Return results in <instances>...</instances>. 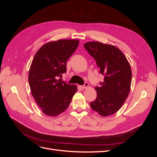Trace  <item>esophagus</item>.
<instances>
[{"instance_id":"obj_1","label":"esophagus","mask_w":157,"mask_h":157,"mask_svg":"<svg viewBox=\"0 0 157 157\" xmlns=\"http://www.w3.org/2000/svg\"><path fill=\"white\" fill-rule=\"evenodd\" d=\"M88 86H89L88 83V82H85L83 86H80V88H81L82 89H86V88H88Z\"/></svg>"}]
</instances>
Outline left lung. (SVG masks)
I'll list each match as a JSON object with an SVG mask.
<instances>
[{
    "label": "left lung",
    "mask_w": 157,
    "mask_h": 157,
    "mask_svg": "<svg viewBox=\"0 0 157 157\" xmlns=\"http://www.w3.org/2000/svg\"><path fill=\"white\" fill-rule=\"evenodd\" d=\"M84 46L96 60L99 73L105 77L101 86L95 88L97 98L90 106L101 116L112 115L121 108L130 93V65L122 51L113 45L94 41L86 42Z\"/></svg>",
    "instance_id": "left-lung-1"
}]
</instances>
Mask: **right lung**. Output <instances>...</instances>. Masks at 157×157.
<instances>
[{
	"mask_svg": "<svg viewBox=\"0 0 157 157\" xmlns=\"http://www.w3.org/2000/svg\"><path fill=\"white\" fill-rule=\"evenodd\" d=\"M79 44L76 39L48 42L36 52L29 72V84L35 101L46 115L56 117L66 110L77 91V85L58 80Z\"/></svg>",
	"mask_w": 157,
	"mask_h": 157,
	"instance_id": "1",
	"label": "right lung"
}]
</instances>
